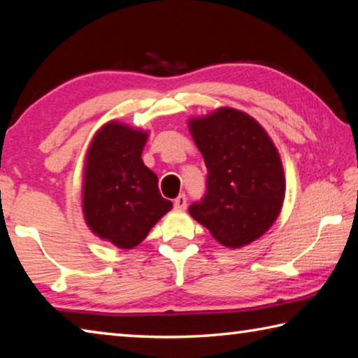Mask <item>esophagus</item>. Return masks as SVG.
Instances as JSON below:
<instances>
[{
    "label": "esophagus",
    "instance_id": "obj_1",
    "mask_svg": "<svg viewBox=\"0 0 358 358\" xmlns=\"http://www.w3.org/2000/svg\"><path fill=\"white\" fill-rule=\"evenodd\" d=\"M173 206H175V210H178V211H185V210H186L187 199H186L185 194H180V196H178L177 199H175Z\"/></svg>",
    "mask_w": 358,
    "mask_h": 358
}]
</instances>
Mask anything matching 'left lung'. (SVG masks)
<instances>
[{
    "label": "left lung",
    "instance_id": "8db88e82",
    "mask_svg": "<svg viewBox=\"0 0 358 358\" xmlns=\"http://www.w3.org/2000/svg\"><path fill=\"white\" fill-rule=\"evenodd\" d=\"M208 169L206 192L189 214L217 243L238 249L274 224L285 199V173L275 145L243 111L220 108L189 122Z\"/></svg>",
    "mask_w": 358,
    "mask_h": 358
}]
</instances>
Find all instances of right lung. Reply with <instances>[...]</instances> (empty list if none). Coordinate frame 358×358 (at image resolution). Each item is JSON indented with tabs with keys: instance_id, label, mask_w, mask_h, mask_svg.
<instances>
[{
	"instance_id": "1",
	"label": "right lung",
	"mask_w": 358,
	"mask_h": 358,
	"mask_svg": "<svg viewBox=\"0 0 358 358\" xmlns=\"http://www.w3.org/2000/svg\"><path fill=\"white\" fill-rule=\"evenodd\" d=\"M148 133L119 122L103 125L89 147L83 181L84 219L96 236L133 249L171 211L158 177L144 162Z\"/></svg>"
}]
</instances>
